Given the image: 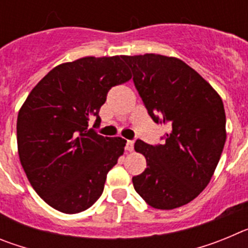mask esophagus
<instances>
[{"mask_svg":"<svg viewBox=\"0 0 248 248\" xmlns=\"http://www.w3.org/2000/svg\"><path fill=\"white\" fill-rule=\"evenodd\" d=\"M125 149L128 151H133V149H134V141H133V140H128V141H126Z\"/></svg>","mask_w":248,"mask_h":248,"instance_id":"34e87169","label":"esophagus"}]
</instances>
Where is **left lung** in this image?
<instances>
[{
  "instance_id": "obj_1",
  "label": "left lung",
  "mask_w": 248,
  "mask_h": 248,
  "mask_svg": "<svg viewBox=\"0 0 248 248\" xmlns=\"http://www.w3.org/2000/svg\"><path fill=\"white\" fill-rule=\"evenodd\" d=\"M151 119L168 125L163 144L135 141L146 169L134 189L154 209L172 210L194 200L211 180L226 141V114L217 92L175 57L124 56Z\"/></svg>"
}]
</instances>
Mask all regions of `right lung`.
<instances>
[{
    "label": "right lung",
    "mask_w": 248,
    "mask_h": 248,
    "mask_svg": "<svg viewBox=\"0 0 248 248\" xmlns=\"http://www.w3.org/2000/svg\"><path fill=\"white\" fill-rule=\"evenodd\" d=\"M124 56L84 57L54 67L28 94L17 118L22 168L53 209L78 214L103 194L126 140L88 129L111 87L131 78Z\"/></svg>",
    "instance_id": "1"
}]
</instances>
